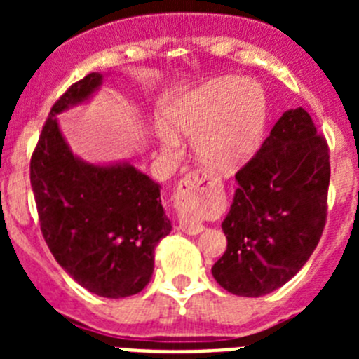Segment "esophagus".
I'll list each match as a JSON object with an SVG mask.
<instances>
[{
    "label": "esophagus",
    "instance_id": "1",
    "mask_svg": "<svg viewBox=\"0 0 359 359\" xmlns=\"http://www.w3.org/2000/svg\"><path fill=\"white\" fill-rule=\"evenodd\" d=\"M217 189V182L206 173L189 172L179 182L175 191L177 206L182 210H198L208 201L210 194ZM180 229L187 234H198L205 229L200 222H180Z\"/></svg>",
    "mask_w": 359,
    "mask_h": 359
}]
</instances>
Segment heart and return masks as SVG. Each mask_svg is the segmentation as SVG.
Masks as SVG:
<instances>
[{
  "instance_id": "1",
  "label": "heart",
  "mask_w": 359,
  "mask_h": 359,
  "mask_svg": "<svg viewBox=\"0 0 359 359\" xmlns=\"http://www.w3.org/2000/svg\"><path fill=\"white\" fill-rule=\"evenodd\" d=\"M165 118L173 132L194 139L201 165L229 173L247 163L262 142L267 97L253 79H212L173 100ZM165 146L175 151L179 142L166 133Z\"/></svg>"
}]
</instances>
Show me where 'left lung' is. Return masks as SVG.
<instances>
[{"mask_svg":"<svg viewBox=\"0 0 359 359\" xmlns=\"http://www.w3.org/2000/svg\"><path fill=\"white\" fill-rule=\"evenodd\" d=\"M236 180L227 248L212 274L234 295L260 297L302 269L327 222L330 149L309 112H283Z\"/></svg>","mask_w":359,"mask_h":359,"instance_id":"obj_1","label":"left lung"}]
</instances>
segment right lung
I'll use <instances>...</instances> for the list:
<instances>
[{
    "mask_svg": "<svg viewBox=\"0 0 359 359\" xmlns=\"http://www.w3.org/2000/svg\"><path fill=\"white\" fill-rule=\"evenodd\" d=\"M102 83L90 72L53 104L31 156V186L43 238L76 283L106 299L142 292L154 250L170 234L159 184L128 163L90 165L71 153L57 114Z\"/></svg>",
    "mask_w": 359,
    "mask_h": 359,
    "instance_id": "1",
    "label": "right lung"
}]
</instances>
